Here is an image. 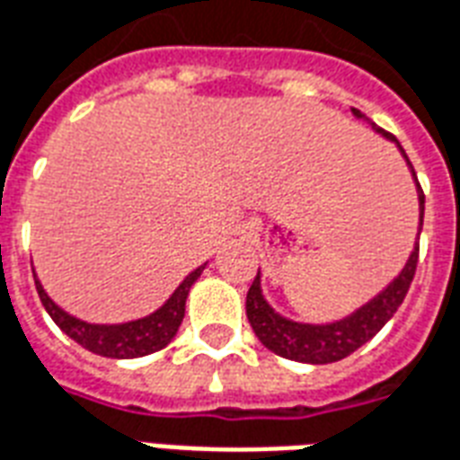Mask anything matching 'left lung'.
I'll list each match as a JSON object with an SVG mask.
<instances>
[{
    "instance_id": "obj_1",
    "label": "left lung",
    "mask_w": 460,
    "mask_h": 460,
    "mask_svg": "<svg viewBox=\"0 0 460 460\" xmlns=\"http://www.w3.org/2000/svg\"><path fill=\"white\" fill-rule=\"evenodd\" d=\"M353 114L363 117L358 109H353ZM376 131L397 144V138L393 134H387L377 126ZM402 155L407 158L404 151ZM407 163H410V158H407ZM411 175H414V168H411ZM417 187H420V209L421 219H424V192H421L420 182H417ZM417 261H420V243L411 251L402 273L397 275L377 297L370 299L368 305H363L358 312H353L351 316H346L341 322L322 326L297 324V322H290L285 316L275 314L270 305L261 295V275H256V280L248 288L246 295L248 322H251L253 332H256L265 349H270L282 358L299 360V363H316V366L319 363H334V360H341L346 356H351L353 351H358L360 346L370 341L387 324V319L400 309L404 295H407L411 280H414V273H417Z\"/></svg>"
}]
</instances>
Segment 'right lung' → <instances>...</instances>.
<instances>
[{"mask_svg":"<svg viewBox=\"0 0 460 460\" xmlns=\"http://www.w3.org/2000/svg\"><path fill=\"white\" fill-rule=\"evenodd\" d=\"M204 268V265H202ZM202 268H197L187 275L185 280L180 282V288L172 292V297L163 305L158 312L136 319V322H126V324H87L77 316H70L67 312L58 307L56 302L46 295L43 285L36 280V290L43 302V307L50 314V319L60 326V332H66L73 341H77L87 351L97 353V356H107V358H138V356H148L165 349L172 336L178 334L182 316H185V299L187 292L192 288V282L199 278Z\"/></svg>","mask_w":460,"mask_h":460,"instance_id":"right-lung-1","label":"right lung"}]
</instances>
